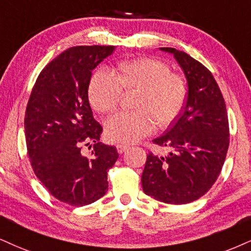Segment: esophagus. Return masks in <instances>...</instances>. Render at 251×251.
<instances>
[{
	"label": "esophagus",
	"instance_id": "obj_1",
	"mask_svg": "<svg viewBox=\"0 0 251 251\" xmlns=\"http://www.w3.org/2000/svg\"><path fill=\"white\" fill-rule=\"evenodd\" d=\"M128 148H129L128 145H126V144H117L116 145L117 152H119V153H123L126 149H128Z\"/></svg>",
	"mask_w": 251,
	"mask_h": 251
}]
</instances>
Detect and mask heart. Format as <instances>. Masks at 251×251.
<instances>
[{"instance_id":"obj_1","label":"heart","mask_w":251,"mask_h":251,"mask_svg":"<svg viewBox=\"0 0 251 251\" xmlns=\"http://www.w3.org/2000/svg\"><path fill=\"white\" fill-rule=\"evenodd\" d=\"M137 91L134 111H123L106 122V136L116 143H134L154 128H165L178 119L188 99L187 82L173 73L169 65L156 58L123 60L113 72L98 70L88 83L93 109L106 114L119 106L122 92Z\"/></svg>"}]
</instances>
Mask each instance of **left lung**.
I'll use <instances>...</instances> for the list:
<instances>
[{"instance_id": "obj_1", "label": "left lung", "mask_w": 251, "mask_h": 251, "mask_svg": "<svg viewBox=\"0 0 251 251\" xmlns=\"http://www.w3.org/2000/svg\"><path fill=\"white\" fill-rule=\"evenodd\" d=\"M160 50L172 53L184 71L188 99L176 123L152 141L169 152L147 154L142 187L153 199L182 205L202 197L218 179L229 147V125L211 71L185 52Z\"/></svg>"}]
</instances>
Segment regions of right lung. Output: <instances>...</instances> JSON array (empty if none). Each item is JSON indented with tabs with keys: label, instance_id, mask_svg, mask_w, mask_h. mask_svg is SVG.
Returning a JSON list of instances; mask_svg holds the SVG:
<instances>
[{
	"label": "right lung",
	"instance_id": "add662e5",
	"mask_svg": "<svg viewBox=\"0 0 251 251\" xmlns=\"http://www.w3.org/2000/svg\"><path fill=\"white\" fill-rule=\"evenodd\" d=\"M114 46H74L43 69L27 102L24 130L37 178L61 202L86 206L106 194L107 171L119 158L115 147L102 144V126L88 101L92 71ZM91 141V156L81 152Z\"/></svg>",
	"mask_w": 251,
	"mask_h": 251
}]
</instances>
